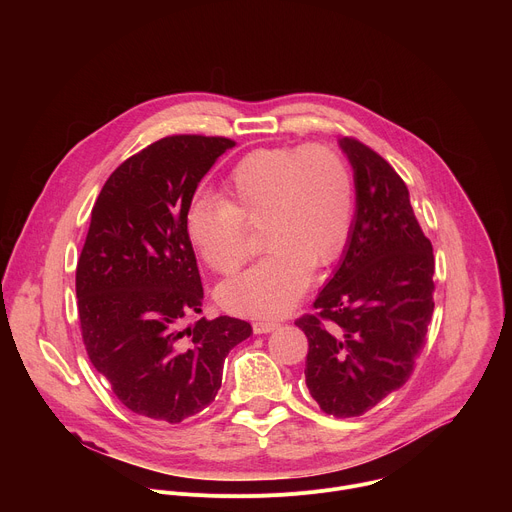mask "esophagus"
I'll list each match as a JSON object with an SVG mask.
<instances>
[{
	"instance_id": "34e87169",
	"label": "esophagus",
	"mask_w": 512,
	"mask_h": 512,
	"mask_svg": "<svg viewBox=\"0 0 512 512\" xmlns=\"http://www.w3.org/2000/svg\"><path fill=\"white\" fill-rule=\"evenodd\" d=\"M279 324L277 322H253V332L255 334H269V332H273L275 328H277Z\"/></svg>"
}]
</instances>
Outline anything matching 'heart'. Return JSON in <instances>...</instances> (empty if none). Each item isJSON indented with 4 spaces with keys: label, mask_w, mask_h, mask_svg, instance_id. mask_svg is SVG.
<instances>
[{
    "label": "heart",
    "mask_w": 512,
    "mask_h": 512,
    "mask_svg": "<svg viewBox=\"0 0 512 512\" xmlns=\"http://www.w3.org/2000/svg\"><path fill=\"white\" fill-rule=\"evenodd\" d=\"M225 200L196 196L184 231L216 273H233L247 259V227L263 225L267 257L216 289L225 312L277 318L294 308L312 281V265L342 249L354 204L348 162L330 145L259 148L241 158L223 186Z\"/></svg>",
    "instance_id": "b5f03b06"
}]
</instances>
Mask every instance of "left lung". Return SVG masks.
Masks as SVG:
<instances>
[{"label": "left lung", "instance_id": "left-lung-1", "mask_svg": "<svg viewBox=\"0 0 512 512\" xmlns=\"http://www.w3.org/2000/svg\"><path fill=\"white\" fill-rule=\"evenodd\" d=\"M356 210L342 259L318 294L306 385L320 409L356 417L401 389L433 314V249L399 174L367 145L342 137Z\"/></svg>", "mask_w": 512, "mask_h": 512}]
</instances>
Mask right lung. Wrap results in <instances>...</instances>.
<instances>
[{"instance_id": "1", "label": "right lung", "mask_w": 512, "mask_h": 512, "mask_svg": "<svg viewBox=\"0 0 512 512\" xmlns=\"http://www.w3.org/2000/svg\"><path fill=\"white\" fill-rule=\"evenodd\" d=\"M235 141L172 135L125 160L105 182L77 265L83 340L93 367L137 415L180 423L208 407L245 320L202 312V283L184 231L206 172Z\"/></svg>"}]
</instances>
